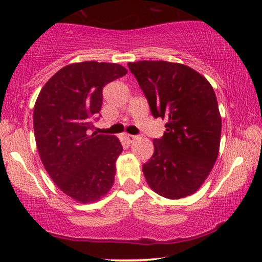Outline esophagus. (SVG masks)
Here are the masks:
<instances>
[{
  "label": "esophagus",
  "mask_w": 262,
  "mask_h": 262,
  "mask_svg": "<svg viewBox=\"0 0 262 262\" xmlns=\"http://www.w3.org/2000/svg\"><path fill=\"white\" fill-rule=\"evenodd\" d=\"M136 138H138V136L136 135H130V134H127L126 135V140L128 142H133L134 141V140H136Z\"/></svg>",
  "instance_id": "esophagus-1"
}]
</instances>
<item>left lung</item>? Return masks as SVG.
I'll return each instance as SVG.
<instances>
[{
    "label": "left lung",
    "instance_id": "obj_1",
    "mask_svg": "<svg viewBox=\"0 0 262 262\" xmlns=\"http://www.w3.org/2000/svg\"><path fill=\"white\" fill-rule=\"evenodd\" d=\"M150 113L167 119L163 138L142 165L154 192L169 200L190 196L208 178L221 141L219 104L211 84L189 66L164 60L128 62Z\"/></svg>",
    "mask_w": 262,
    "mask_h": 262
}]
</instances>
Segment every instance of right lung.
I'll return each mask as SVG.
<instances>
[{
	"label": "right lung",
	"instance_id": "right-lung-1",
	"mask_svg": "<svg viewBox=\"0 0 262 262\" xmlns=\"http://www.w3.org/2000/svg\"><path fill=\"white\" fill-rule=\"evenodd\" d=\"M119 64L83 61L51 77L33 112L36 147L43 167L62 192L80 203L96 202L114 184L122 152L114 135L93 132L104 85L124 76Z\"/></svg>",
	"mask_w": 262,
	"mask_h": 262
}]
</instances>
